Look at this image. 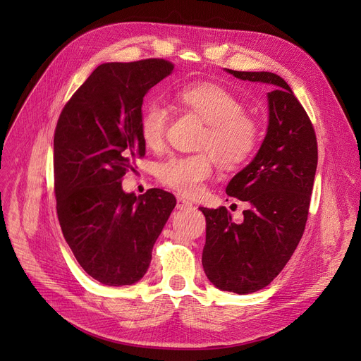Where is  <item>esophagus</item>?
I'll return each instance as SVG.
<instances>
[{
  "mask_svg": "<svg viewBox=\"0 0 361 361\" xmlns=\"http://www.w3.org/2000/svg\"><path fill=\"white\" fill-rule=\"evenodd\" d=\"M192 202H188L187 199L178 196L177 197V209H187V207H192Z\"/></svg>",
  "mask_w": 361,
  "mask_h": 361,
  "instance_id": "1",
  "label": "esophagus"
}]
</instances>
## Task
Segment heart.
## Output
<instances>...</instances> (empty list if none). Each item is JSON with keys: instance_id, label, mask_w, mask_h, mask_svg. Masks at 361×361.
<instances>
[{"instance_id": "1", "label": "heart", "mask_w": 361, "mask_h": 361, "mask_svg": "<svg viewBox=\"0 0 361 361\" xmlns=\"http://www.w3.org/2000/svg\"><path fill=\"white\" fill-rule=\"evenodd\" d=\"M177 101L193 112L206 130L195 155H174L157 168L158 180L183 196H196L214 173L217 157L224 168H237L247 162L259 145V126L244 114V105L230 89L211 82L185 85L177 92ZM168 109L150 102L140 117V135L150 149L162 146L168 127ZM212 152H209V150Z\"/></svg>"}]
</instances>
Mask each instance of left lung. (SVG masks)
<instances>
[{"mask_svg": "<svg viewBox=\"0 0 361 361\" xmlns=\"http://www.w3.org/2000/svg\"><path fill=\"white\" fill-rule=\"evenodd\" d=\"M240 80L267 83L269 121L253 161L226 185L250 203L241 224L225 206L199 207L206 218L204 274L222 291L256 293L278 276L298 245L309 215L317 166L314 128L288 83L269 71H235Z\"/></svg>", "mask_w": 361, "mask_h": 361, "instance_id": "left-lung-1", "label": "left lung"}]
</instances>
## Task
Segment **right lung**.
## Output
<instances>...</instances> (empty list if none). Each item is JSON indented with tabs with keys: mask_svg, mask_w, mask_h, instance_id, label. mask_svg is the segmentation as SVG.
<instances>
[{
	"mask_svg": "<svg viewBox=\"0 0 361 361\" xmlns=\"http://www.w3.org/2000/svg\"><path fill=\"white\" fill-rule=\"evenodd\" d=\"M174 70L149 59L98 66L63 108L54 135L56 215L87 275L111 287L143 278L174 195L126 193L121 178L145 155V94Z\"/></svg>",
	"mask_w": 361,
	"mask_h": 361,
	"instance_id": "1",
	"label": "right lung"
}]
</instances>
